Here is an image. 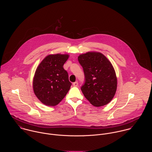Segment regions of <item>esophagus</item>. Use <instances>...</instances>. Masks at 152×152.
I'll list each match as a JSON object with an SVG mask.
<instances>
[{"instance_id":"obj_1","label":"esophagus","mask_w":152,"mask_h":152,"mask_svg":"<svg viewBox=\"0 0 152 152\" xmlns=\"http://www.w3.org/2000/svg\"><path fill=\"white\" fill-rule=\"evenodd\" d=\"M78 82H74V83H73V86L74 87H77L78 86Z\"/></svg>"}]
</instances>
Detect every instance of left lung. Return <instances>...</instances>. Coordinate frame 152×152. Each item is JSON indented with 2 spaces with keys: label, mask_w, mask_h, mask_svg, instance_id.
Segmentation results:
<instances>
[{
  "label": "left lung",
  "mask_w": 152,
  "mask_h": 152,
  "mask_svg": "<svg viewBox=\"0 0 152 152\" xmlns=\"http://www.w3.org/2000/svg\"><path fill=\"white\" fill-rule=\"evenodd\" d=\"M85 76L81 89L85 97L95 107L108 104L117 88L115 71L110 62L100 53L88 52L78 57Z\"/></svg>",
  "instance_id": "8db88e82"
}]
</instances>
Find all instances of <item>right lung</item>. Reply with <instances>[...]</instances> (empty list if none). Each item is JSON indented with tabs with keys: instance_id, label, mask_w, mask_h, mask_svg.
<instances>
[{
	"instance_id": "add662e5",
	"label": "right lung",
	"mask_w": 152,
	"mask_h": 152,
	"mask_svg": "<svg viewBox=\"0 0 152 152\" xmlns=\"http://www.w3.org/2000/svg\"><path fill=\"white\" fill-rule=\"evenodd\" d=\"M68 57L67 54L49 55L36 69L33 84L34 92L47 106L58 104L72 85L63 68Z\"/></svg>"
}]
</instances>
